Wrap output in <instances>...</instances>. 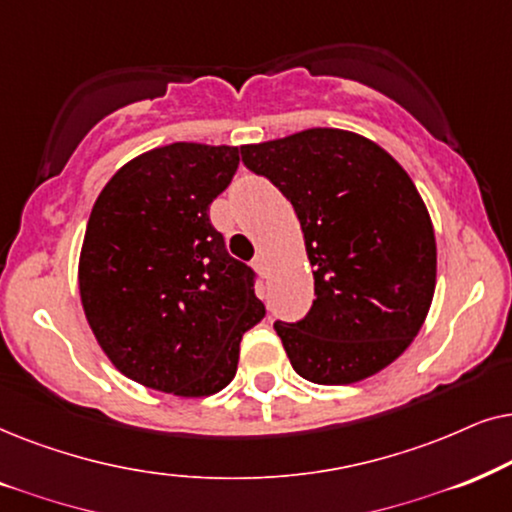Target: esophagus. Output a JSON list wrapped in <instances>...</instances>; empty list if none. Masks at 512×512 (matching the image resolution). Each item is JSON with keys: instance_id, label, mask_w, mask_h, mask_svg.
<instances>
[{"instance_id": "1", "label": "esophagus", "mask_w": 512, "mask_h": 512, "mask_svg": "<svg viewBox=\"0 0 512 512\" xmlns=\"http://www.w3.org/2000/svg\"><path fill=\"white\" fill-rule=\"evenodd\" d=\"M252 267H255L257 271H260L262 276H267V257H264V255H257L255 260H252Z\"/></svg>"}]
</instances>
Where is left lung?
<instances>
[{
	"instance_id": "1",
	"label": "left lung",
	"mask_w": 512,
	"mask_h": 512,
	"mask_svg": "<svg viewBox=\"0 0 512 512\" xmlns=\"http://www.w3.org/2000/svg\"><path fill=\"white\" fill-rule=\"evenodd\" d=\"M241 154L292 203L313 267L311 311L274 323L290 365L325 386L381 372L419 335L435 292V231L412 177L377 142L342 128Z\"/></svg>"
}]
</instances>
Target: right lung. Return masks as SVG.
Listing matches in <instances>:
<instances>
[{
	"label": "right lung",
	"mask_w": 512,
	"mask_h": 512,
	"mask_svg": "<svg viewBox=\"0 0 512 512\" xmlns=\"http://www.w3.org/2000/svg\"><path fill=\"white\" fill-rule=\"evenodd\" d=\"M238 154L201 142L149 149L112 175L88 217L79 255L86 320L112 365L154 391H222L245 330L264 318L255 274L224 250L208 215Z\"/></svg>",
	"instance_id": "add662e5"
}]
</instances>
